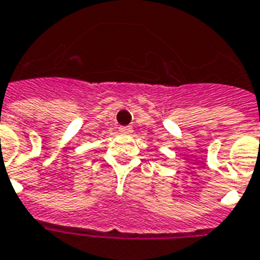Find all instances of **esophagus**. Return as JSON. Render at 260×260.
Returning a JSON list of instances; mask_svg holds the SVG:
<instances>
[{"mask_svg":"<svg viewBox=\"0 0 260 260\" xmlns=\"http://www.w3.org/2000/svg\"><path fill=\"white\" fill-rule=\"evenodd\" d=\"M132 126L131 125H126V126H120V132H122V134H132Z\"/></svg>","mask_w":260,"mask_h":260,"instance_id":"obj_1","label":"esophagus"}]
</instances>
